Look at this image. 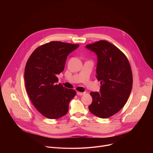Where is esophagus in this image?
I'll return each instance as SVG.
<instances>
[{
	"label": "esophagus",
	"mask_w": 153,
	"mask_h": 153,
	"mask_svg": "<svg viewBox=\"0 0 153 153\" xmlns=\"http://www.w3.org/2000/svg\"><path fill=\"white\" fill-rule=\"evenodd\" d=\"M77 94L78 95H83L85 94V92H77Z\"/></svg>",
	"instance_id": "esophagus-1"
}]
</instances>
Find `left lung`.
Listing matches in <instances>:
<instances>
[{
    "label": "left lung",
    "mask_w": 153,
    "mask_h": 153,
    "mask_svg": "<svg viewBox=\"0 0 153 153\" xmlns=\"http://www.w3.org/2000/svg\"><path fill=\"white\" fill-rule=\"evenodd\" d=\"M97 56L96 77L100 81V92H91L90 111L101 118H107L121 110L130 95L133 75L129 61L117 47L105 40L87 45Z\"/></svg>",
    "instance_id": "1"
}]
</instances>
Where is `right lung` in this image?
<instances>
[{
  "mask_svg": "<svg viewBox=\"0 0 153 153\" xmlns=\"http://www.w3.org/2000/svg\"><path fill=\"white\" fill-rule=\"evenodd\" d=\"M79 46L51 42L38 47L27 62L24 73L27 92L35 108L46 118L57 119L65 115L76 95L75 90L56 84V76L64 71L69 54Z\"/></svg>",
  "mask_w": 153,
  "mask_h": 153,
  "instance_id": "1",
  "label": "right lung"
}]
</instances>
